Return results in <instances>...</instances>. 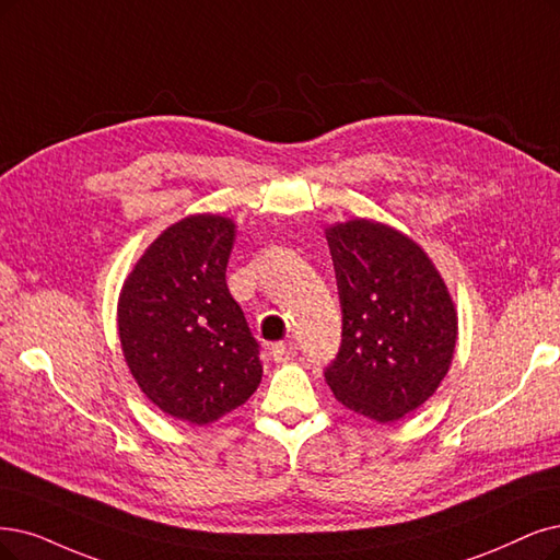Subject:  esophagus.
<instances>
[{
  "label": "esophagus",
  "instance_id": "1",
  "mask_svg": "<svg viewBox=\"0 0 560 560\" xmlns=\"http://www.w3.org/2000/svg\"><path fill=\"white\" fill-rule=\"evenodd\" d=\"M272 358H275V362H279V364H285V362H291L293 358H295V353H298V348H295V343H275L272 348Z\"/></svg>",
  "mask_w": 560,
  "mask_h": 560
}]
</instances>
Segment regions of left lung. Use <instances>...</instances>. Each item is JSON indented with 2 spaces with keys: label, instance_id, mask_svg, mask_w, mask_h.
<instances>
[{
  "label": "left lung",
  "instance_id": "8db88e82",
  "mask_svg": "<svg viewBox=\"0 0 560 560\" xmlns=\"http://www.w3.org/2000/svg\"><path fill=\"white\" fill-rule=\"evenodd\" d=\"M341 300V348L325 369L335 397L381 424L420 408L447 376L457 306L424 248L371 219L329 225Z\"/></svg>",
  "mask_w": 560,
  "mask_h": 560
}]
</instances>
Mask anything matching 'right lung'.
I'll return each instance as SVG.
<instances>
[{
    "label": "right lung",
    "instance_id": "obj_1",
    "mask_svg": "<svg viewBox=\"0 0 560 560\" xmlns=\"http://www.w3.org/2000/svg\"><path fill=\"white\" fill-rule=\"evenodd\" d=\"M235 221L191 214L144 248L117 302L124 360L142 395L189 424L242 406L262 378L258 341L225 283Z\"/></svg>",
    "mask_w": 560,
    "mask_h": 560
}]
</instances>
